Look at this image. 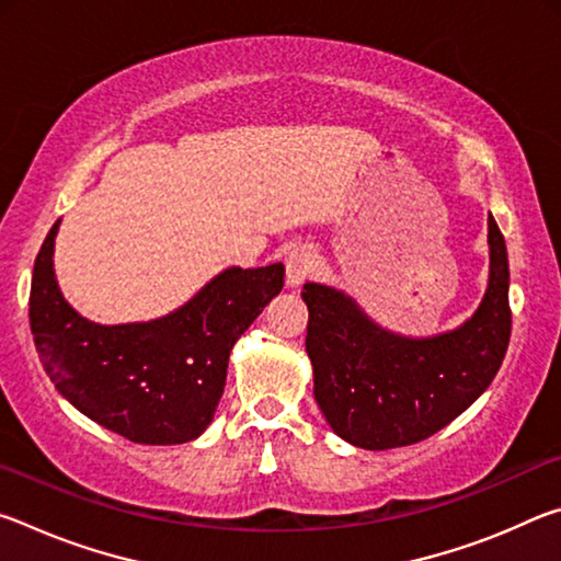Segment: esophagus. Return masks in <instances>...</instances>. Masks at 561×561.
<instances>
[{
  "mask_svg": "<svg viewBox=\"0 0 561 561\" xmlns=\"http://www.w3.org/2000/svg\"><path fill=\"white\" fill-rule=\"evenodd\" d=\"M284 267H287V284H289V287H299V284L307 279L311 272H314L317 252L307 244L291 247V250L287 252V262H284Z\"/></svg>",
  "mask_w": 561,
  "mask_h": 561,
  "instance_id": "obj_1",
  "label": "esophagus"
}]
</instances>
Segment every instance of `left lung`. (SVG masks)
<instances>
[{
	"label": "left lung",
	"mask_w": 561,
	"mask_h": 561,
	"mask_svg": "<svg viewBox=\"0 0 561 561\" xmlns=\"http://www.w3.org/2000/svg\"><path fill=\"white\" fill-rule=\"evenodd\" d=\"M485 297L458 329L433 336L388 331L354 297L307 282V354L314 398L339 438L364 450L421 443L478 401L510 344V264L495 217H488Z\"/></svg>",
	"instance_id": "8db88e82"
}]
</instances>
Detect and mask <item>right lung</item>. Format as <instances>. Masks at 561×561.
Wrapping results in <instances>:
<instances>
[{"mask_svg": "<svg viewBox=\"0 0 561 561\" xmlns=\"http://www.w3.org/2000/svg\"><path fill=\"white\" fill-rule=\"evenodd\" d=\"M56 222L34 262L30 324L66 401L144 445L195 440L213 423L234 341L284 287V264L230 267L170 314L133 324L81 317L56 284Z\"/></svg>", "mask_w": 561, "mask_h": 561, "instance_id": "add662e5", "label": "right lung"}]
</instances>
